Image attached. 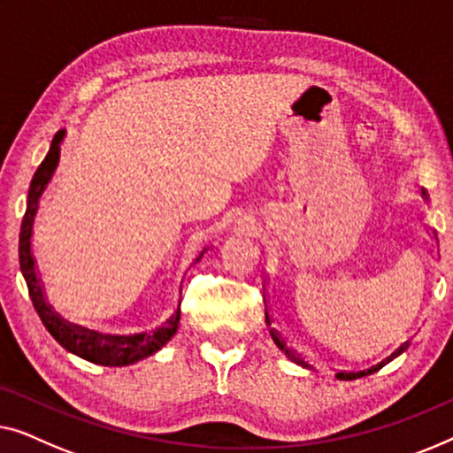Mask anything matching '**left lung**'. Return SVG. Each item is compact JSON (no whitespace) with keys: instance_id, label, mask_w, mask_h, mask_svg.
Listing matches in <instances>:
<instances>
[{"instance_id":"left-lung-1","label":"left lung","mask_w":453,"mask_h":453,"mask_svg":"<svg viewBox=\"0 0 453 453\" xmlns=\"http://www.w3.org/2000/svg\"><path fill=\"white\" fill-rule=\"evenodd\" d=\"M423 199L426 201V193H425V188H423ZM429 235H435V232H429ZM266 324H269V333H271V336H273V341H275V345L281 349V353L288 357V359H291L293 363H297V365H302V367H305V369H314L310 365L308 361H303L302 357H299V353L296 351V349L293 347H289L288 342L283 341V336L277 333L275 328H273V318H271V314H269V310H266ZM411 345V339H406L404 342H400V345L394 349V351L386 357V359H381L380 363H375V365H372L369 369H361V372H347V369H336V373H334V378H339V380H357V378H363V375H369V373H373V372H378L380 367H384L386 363H390L394 357H398L400 353H404L406 351V347Z\"/></svg>"}]
</instances>
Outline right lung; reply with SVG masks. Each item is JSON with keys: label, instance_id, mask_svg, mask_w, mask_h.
<instances>
[{"label": "right lung", "instance_id": "1", "mask_svg": "<svg viewBox=\"0 0 453 453\" xmlns=\"http://www.w3.org/2000/svg\"><path fill=\"white\" fill-rule=\"evenodd\" d=\"M63 139H65V129L57 131L53 142H50L49 154L44 156L42 164L38 165V170L35 172L33 182H30V188H28L27 213H24V219H22L20 246H18L24 281L28 285V296L33 299V305L38 311V316H41L44 328L49 330L50 336H53V339L59 342L65 351L78 355L81 359L90 363H96V365H106V367L131 365V363H137L145 359V357L160 351L165 342L176 334L178 324H180V302H178L174 314H170L162 324H157L154 330H150V333L145 330V333H133V334L100 333V330L69 322L53 308V305L49 303L41 273H38V266H36V258L33 254V232H35L38 205H41V196L44 190H47L49 182L53 180L57 165H59ZM205 252L207 248H203L196 260H199ZM178 293H182V289Z\"/></svg>", "mask_w": 453, "mask_h": 453}]
</instances>
